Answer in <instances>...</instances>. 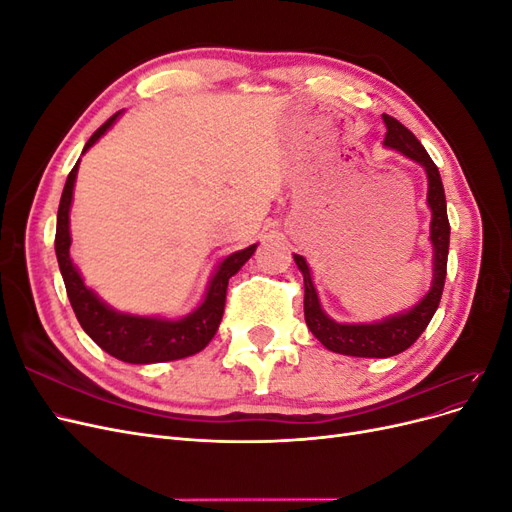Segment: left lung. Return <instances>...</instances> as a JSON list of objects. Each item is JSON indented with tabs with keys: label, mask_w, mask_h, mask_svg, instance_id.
<instances>
[{
	"label": "left lung",
	"mask_w": 512,
	"mask_h": 512,
	"mask_svg": "<svg viewBox=\"0 0 512 512\" xmlns=\"http://www.w3.org/2000/svg\"><path fill=\"white\" fill-rule=\"evenodd\" d=\"M386 126L384 147L399 151L401 156L410 158L412 162L421 164L427 175V207L431 211L429 222V241H431V271L433 280L429 290L423 294L421 301L410 309L395 316H386L378 322H335L327 312H324L318 292L312 280L307 260L299 254H294L299 271L303 273L305 284V322L309 331L314 333L318 342L337 354L346 356H361V359H389L399 352L408 350L421 333L427 329L429 320L436 314L440 305L442 288L446 280V258H448V241H451V226H448L446 215V198L444 185L440 179V170L429 158L425 147L418 143V138L397 119L382 115Z\"/></svg>",
	"instance_id": "obj_1"
}]
</instances>
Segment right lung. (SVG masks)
Returning a JSON list of instances; mask_svg holds the SVG:
<instances>
[{
    "label": "right lung",
    "instance_id": "right-lung-1",
    "mask_svg": "<svg viewBox=\"0 0 512 512\" xmlns=\"http://www.w3.org/2000/svg\"><path fill=\"white\" fill-rule=\"evenodd\" d=\"M121 113L123 111L115 113L106 123H102L94 132V136L87 141L83 153L89 151V147H94L100 138L113 128V123L119 119ZM79 162L70 170L64 192H61L57 211L55 254L61 277H64L70 305L76 318H79L83 331L94 339L104 352L115 356V359L123 363L134 365L177 361L200 352L211 342L213 335L218 333L224 314L228 280L252 258L258 243L245 247V250L232 252L215 267L203 301H200V305L192 309L188 316L164 318L119 312V309L102 301L98 294L85 284L81 271L76 269L70 258V209L74 198L76 173H79Z\"/></svg>",
    "mask_w": 512,
    "mask_h": 512
}]
</instances>
